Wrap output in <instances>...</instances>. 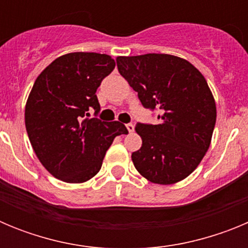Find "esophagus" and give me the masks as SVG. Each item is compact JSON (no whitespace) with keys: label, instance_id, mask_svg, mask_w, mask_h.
<instances>
[{"label":"esophagus","instance_id":"1","mask_svg":"<svg viewBox=\"0 0 248 248\" xmlns=\"http://www.w3.org/2000/svg\"><path fill=\"white\" fill-rule=\"evenodd\" d=\"M126 129H128L129 133H133L134 131V125L131 123H129V124H126Z\"/></svg>","mask_w":248,"mask_h":248}]
</instances>
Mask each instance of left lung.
<instances>
[{
    "label": "left lung",
    "mask_w": 248,
    "mask_h": 248,
    "mask_svg": "<svg viewBox=\"0 0 248 248\" xmlns=\"http://www.w3.org/2000/svg\"><path fill=\"white\" fill-rule=\"evenodd\" d=\"M117 65L141 104L160 110L159 124L135 126L143 140L131 154L135 169L159 185L184 180L209 150L216 123V103L205 77L171 54L117 57Z\"/></svg>",
    "instance_id": "8db88e82"
}]
</instances>
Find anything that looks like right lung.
<instances>
[{
    "instance_id": "1",
    "label": "right lung",
    "mask_w": 248,
    "mask_h": 248,
    "mask_svg": "<svg viewBox=\"0 0 248 248\" xmlns=\"http://www.w3.org/2000/svg\"><path fill=\"white\" fill-rule=\"evenodd\" d=\"M114 67L108 54L73 52L54 59L37 77L26 103V130L41 164L59 180H91L114 138L128 134L117 120L85 118L100 110L95 92Z\"/></svg>"
}]
</instances>
